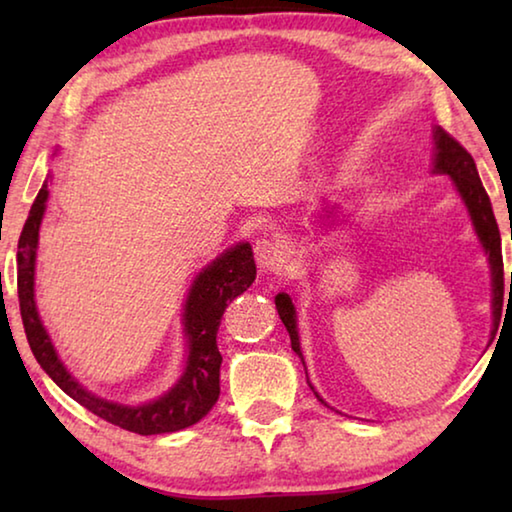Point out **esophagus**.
<instances>
[{
  "mask_svg": "<svg viewBox=\"0 0 512 512\" xmlns=\"http://www.w3.org/2000/svg\"><path fill=\"white\" fill-rule=\"evenodd\" d=\"M253 250H255L257 266L264 268V271H275V268H280L284 262H287L291 253L287 241H284L280 235H266L262 239H257Z\"/></svg>",
  "mask_w": 512,
  "mask_h": 512,
  "instance_id": "obj_1",
  "label": "esophagus"
}]
</instances>
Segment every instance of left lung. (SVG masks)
<instances>
[{
	"mask_svg": "<svg viewBox=\"0 0 512 512\" xmlns=\"http://www.w3.org/2000/svg\"><path fill=\"white\" fill-rule=\"evenodd\" d=\"M433 142H436V146H433V173H445V176L454 180L456 192L461 194L467 212H470L476 237H479L485 255H488L490 271H492V287H495L492 289L495 291V302H492V305H495V314L499 318L497 298H499V293L504 291V259H501V235H499L495 212H492L490 198H488V194H485V189L481 185L479 171H476L472 155L467 153L452 135L445 133L443 128H436V131H433ZM510 284H512V273H510ZM275 307H277V314H280V318H282L284 327H287V332L291 336L293 352H296L300 361L305 363V359H302V352H300L296 307H293L289 293H277ZM305 372H307V368H305ZM314 395L327 406V402L316 391H314Z\"/></svg>",
	"mask_w": 512,
	"mask_h": 512,
	"instance_id": "8db88e82",
	"label": "left lung"
}]
</instances>
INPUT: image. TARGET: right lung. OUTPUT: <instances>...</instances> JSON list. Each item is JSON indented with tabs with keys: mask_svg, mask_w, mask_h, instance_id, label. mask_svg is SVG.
<instances>
[{
	"mask_svg": "<svg viewBox=\"0 0 512 512\" xmlns=\"http://www.w3.org/2000/svg\"><path fill=\"white\" fill-rule=\"evenodd\" d=\"M47 198L49 189L45 183L31 205L29 219L24 223L20 241H17V298H20V314L33 357L72 400L106 422L115 424V427L140 433V436L192 427L205 418L219 400V372L223 357L219 345H216V332H219L225 307L255 282L257 266L253 248L250 244L232 246L196 275L183 311L187 363L176 386L158 400L140 406L117 404L85 391L79 381L69 375L38 316L33 280H36L38 232L42 216H45Z\"/></svg>",
	"mask_w": 512,
	"mask_h": 512,
	"instance_id": "add662e5",
	"label": "right lung"
}]
</instances>
